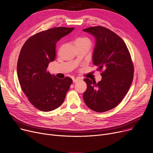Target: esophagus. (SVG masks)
Listing matches in <instances>:
<instances>
[{
    "mask_svg": "<svg viewBox=\"0 0 153 153\" xmlns=\"http://www.w3.org/2000/svg\"><path fill=\"white\" fill-rule=\"evenodd\" d=\"M79 80V78H75V79H73V82H74V83H76V82H78Z\"/></svg>",
    "mask_w": 153,
    "mask_h": 153,
    "instance_id": "esophagus-1",
    "label": "esophagus"
}]
</instances>
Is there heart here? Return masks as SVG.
Instances as JSON below:
<instances>
[{
	"instance_id": "1",
	"label": "heart",
	"mask_w": 153,
	"mask_h": 153,
	"mask_svg": "<svg viewBox=\"0 0 153 153\" xmlns=\"http://www.w3.org/2000/svg\"><path fill=\"white\" fill-rule=\"evenodd\" d=\"M76 44L86 45V46H88V47L90 48L91 46V41L88 38L82 37V38H79L76 39Z\"/></svg>"
}]
</instances>
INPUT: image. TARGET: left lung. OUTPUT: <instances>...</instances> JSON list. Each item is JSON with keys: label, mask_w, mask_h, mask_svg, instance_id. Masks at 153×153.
I'll return each instance as SVG.
<instances>
[{"label": "left lung", "mask_w": 153, "mask_h": 153, "mask_svg": "<svg viewBox=\"0 0 153 153\" xmlns=\"http://www.w3.org/2000/svg\"><path fill=\"white\" fill-rule=\"evenodd\" d=\"M83 30L95 37L93 62L102 71L97 83L84 79L87 88L83 100L91 110L106 112L118 105L130 88L134 74L131 56L123 39L111 30L101 26Z\"/></svg>", "instance_id": "left-lung-1"}]
</instances>
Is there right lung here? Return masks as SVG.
I'll use <instances>...</instances> for the list:
<instances>
[{
    "mask_svg": "<svg viewBox=\"0 0 153 153\" xmlns=\"http://www.w3.org/2000/svg\"><path fill=\"white\" fill-rule=\"evenodd\" d=\"M74 28L56 27L32 36L23 44L17 63L22 89L36 108L49 112L60 107L73 81L57 78L48 71L56 59V43Z\"/></svg>",
    "mask_w": 153,
    "mask_h": 153,
    "instance_id": "right-lung-1",
    "label": "right lung"
}]
</instances>
